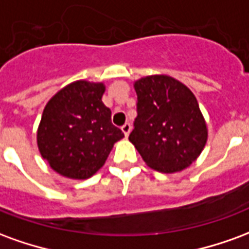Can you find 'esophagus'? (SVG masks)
<instances>
[{
    "label": "esophagus",
    "instance_id": "obj_1",
    "mask_svg": "<svg viewBox=\"0 0 249 249\" xmlns=\"http://www.w3.org/2000/svg\"><path fill=\"white\" fill-rule=\"evenodd\" d=\"M130 129H132V125H130L129 123H125V124L123 125V126H121V130L124 132L125 137H128V136H129Z\"/></svg>",
    "mask_w": 249,
    "mask_h": 249
}]
</instances>
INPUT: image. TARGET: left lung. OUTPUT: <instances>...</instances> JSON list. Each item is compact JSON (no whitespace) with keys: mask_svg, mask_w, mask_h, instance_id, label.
<instances>
[{"mask_svg":"<svg viewBox=\"0 0 249 249\" xmlns=\"http://www.w3.org/2000/svg\"><path fill=\"white\" fill-rule=\"evenodd\" d=\"M137 116L129 141L159 172L189 167L207 142V125L195 94L173 77L155 74L135 82Z\"/></svg>","mask_w":249,"mask_h":249,"instance_id":"obj_1","label":"left lung"}]
</instances>
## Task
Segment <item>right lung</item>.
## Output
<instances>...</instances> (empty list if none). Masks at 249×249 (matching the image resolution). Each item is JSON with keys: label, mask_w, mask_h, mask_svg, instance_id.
Masks as SVG:
<instances>
[{"label": "right lung", "mask_w": 249, "mask_h": 249, "mask_svg": "<svg viewBox=\"0 0 249 249\" xmlns=\"http://www.w3.org/2000/svg\"><path fill=\"white\" fill-rule=\"evenodd\" d=\"M101 82L76 81L46 104L37 132L41 156L57 173L84 180L103 167L123 130L112 124Z\"/></svg>", "instance_id": "right-lung-1"}]
</instances>
